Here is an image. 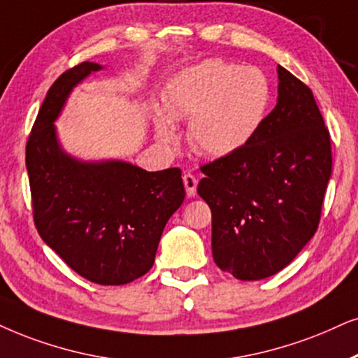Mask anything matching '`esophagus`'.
Here are the masks:
<instances>
[{
    "instance_id": "esophagus-1",
    "label": "esophagus",
    "mask_w": 358,
    "mask_h": 358,
    "mask_svg": "<svg viewBox=\"0 0 358 358\" xmlns=\"http://www.w3.org/2000/svg\"><path fill=\"white\" fill-rule=\"evenodd\" d=\"M183 185L185 189H187V194L189 198H193L196 194V187H198V180L194 178L192 173H187L183 176Z\"/></svg>"
}]
</instances>
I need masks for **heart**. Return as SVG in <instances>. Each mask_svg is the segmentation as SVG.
<instances>
[{
  "instance_id": "1",
  "label": "heart",
  "mask_w": 358,
  "mask_h": 358,
  "mask_svg": "<svg viewBox=\"0 0 358 358\" xmlns=\"http://www.w3.org/2000/svg\"><path fill=\"white\" fill-rule=\"evenodd\" d=\"M273 102L264 71L224 59H205L178 71L164 89V110H157V135L176 140L173 120L189 119L188 142L206 157L241 152L261 130Z\"/></svg>"
}]
</instances>
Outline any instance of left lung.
<instances>
[{"instance_id": "obj_1", "label": "left lung", "mask_w": 358, "mask_h": 358, "mask_svg": "<svg viewBox=\"0 0 358 358\" xmlns=\"http://www.w3.org/2000/svg\"><path fill=\"white\" fill-rule=\"evenodd\" d=\"M278 103L250 145L203 165L213 259L241 280L284 269L317 231L332 173L330 135L312 90L278 66Z\"/></svg>"}]
</instances>
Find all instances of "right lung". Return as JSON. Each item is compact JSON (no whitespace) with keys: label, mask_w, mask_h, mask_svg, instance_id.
Here are the masks:
<instances>
[{"label":"right lung","mask_w":358,"mask_h":358,"mask_svg":"<svg viewBox=\"0 0 358 358\" xmlns=\"http://www.w3.org/2000/svg\"><path fill=\"white\" fill-rule=\"evenodd\" d=\"M103 67L66 71L48 90L26 145L34 223L43 241L90 282L120 286L148 273L162 233L182 206V170L147 171L124 160H80L57 138L76 85Z\"/></svg>","instance_id":"right-lung-1"}]
</instances>
